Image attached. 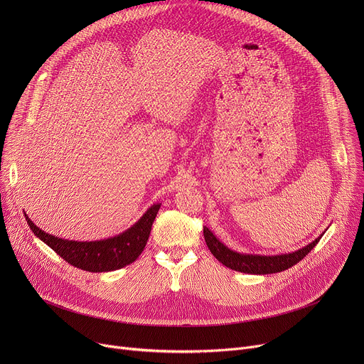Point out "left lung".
I'll return each instance as SVG.
<instances>
[{
  "mask_svg": "<svg viewBox=\"0 0 364 364\" xmlns=\"http://www.w3.org/2000/svg\"><path fill=\"white\" fill-rule=\"evenodd\" d=\"M204 240L207 247L210 249L213 256L222 262L225 267L243 272V274H253V275H267V274H277L282 272L295 264H298L301 259H304L311 249L320 242L321 236L317 237L314 242L304 246L299 250H295L292 253H284V255H274V256H265V255H247V253H239L232 249H229L226 245H223L215 235L207 228L203 229Z\"/></svg>",
  "mask_w": 364,
  "mask_h": 364,
  "instance_id": "left-lung-1",
  "label": "left lung"
}]
</instances>
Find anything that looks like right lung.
Segmentation results:
<instances>
[{
  "label": "right lung",
  "mask_w": 364,
  "mask_h": 364,
  "mask_svg": "<svg viewBox=\"0 0 364 364\" xmlns=\"http://www.w3.org/2000/svg\"><path fill=\"white\" fill-rule=\"evenodd\" d=\"M161 207V203L152 204L144 216L124 233L93 242H75L48 235L37 228L24 213V218L33 233L53 249L65 261L87 272H109L121 269L129 264L144 250L149 237L151 226Z\"/></svg>",
  "instance_id": "obj_1"
}]
</instances>
